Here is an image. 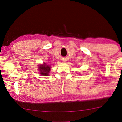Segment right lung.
I'll return each mask as SVG.
<instances>
[{
    "instance_id": "1",
    "label": "right lung",
    "mask_w": 122,
    "mask_h": 122,
    "mask_svg": "<svg viewBox=\"0 0 122 122\" xmlns=\"http://www.w3.org/2000/svg\"><path fill=\"white\" fill-rule=\"evenodd\" d=\"M38 69L40 71L39 73L42 76H48L51 71V66L49 65H47L46 63L41 64L38 66Z\"/></svg>"
}]
</instances>
